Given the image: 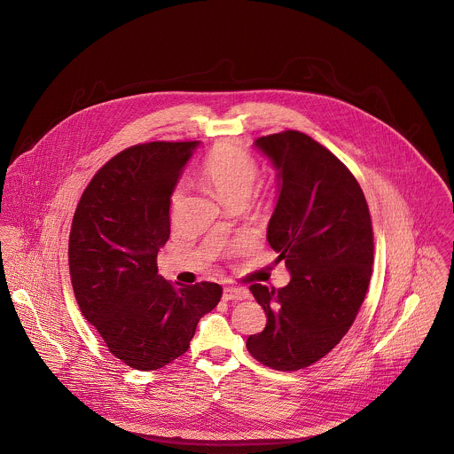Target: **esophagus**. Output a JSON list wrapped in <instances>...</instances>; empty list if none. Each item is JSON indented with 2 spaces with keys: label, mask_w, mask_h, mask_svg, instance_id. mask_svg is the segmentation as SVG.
Instances as JSON below:
<instances>
[{
  "label": "esophagus",
  "mask_w": 454,
  "mask_h": 454,
  "mask_svg": "<svg viewBox=\"0 0 454 454\" xmlns=\"http://www.w3.org/2000/svg\"><path fill=\"white\" fill-rule=\"evenodd\" d=\"M248 298H250V294L245 289H238V287H225L223 289V300L225 301H231V300L243 301V300H248Z\"/></svg>",
  "instance_id": "esophagus-1"
}]
</instances>
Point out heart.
<instances>
[{
	"label": "heart",
	"mask_w": 454,
	"mask_h": 454,
	"mask_svg": "<svg viewBox=\"0 0 454 454\" xmlns=\"http://www.w3.org/2000/svg\"><path fill=\"white\" fill-rule=\"evenodd\" d=\"M202 177L225 204L245 200L257 177L255 158L234 143H218L202 161ZM183 192L176 190L172 206L181 200Z\"/></svg>",
	"instance_id": "b5f03b06"
}]
</instances>
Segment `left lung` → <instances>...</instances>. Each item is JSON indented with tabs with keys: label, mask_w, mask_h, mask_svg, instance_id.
Masks as SVG:
<instances>
[{
	"label": "left lung",
	"mask_w": 454,
	"mask_h": 454,
	"mask_svg": "<svg viewBox=\"0 0 454 454\" xmlns=\"http://www.w3.org/2000/svg\"><path fill=\"white\" fill-rule=\"evenodd\" d=\"M254 145L278 170L268 241L277 262L286 261L291 282L278 291L250 287L268 322L248 336L247 348L273 370L294 372L331 352L364 301L373 264L372 218L352 172L306 134L286 130Z\"/></svg>",
	"instance_id": "1"
}]
</instances>
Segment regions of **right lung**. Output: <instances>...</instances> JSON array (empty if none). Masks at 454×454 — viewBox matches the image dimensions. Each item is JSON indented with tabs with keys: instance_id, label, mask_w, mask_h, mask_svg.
<instances>
[{
	"instance_id": "1",
	"label": "right lung",
	"mask_w": 454,
	"mask_h": 454,
	"mask_svg": "<svg viewBox=\"0 0 454 454\" xmlns=\"http://www.w3.org/2000/svg\"><path fill=\"white\" fill-rule=\"evenodd\" d=\"M199 141L146 143L113 156L86 186L68 264L84 318L125 364L150 372L183 356L222 298L211 282L170 284L156 255L170 234V195Z\"/></svg>"
}]
</instances>
